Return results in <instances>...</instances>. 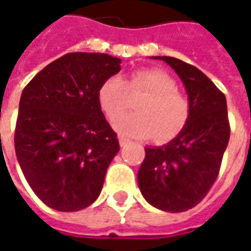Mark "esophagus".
Returning <instances> with one entry per match:
<instances>
[{
	"label": "esophagus",
	"mask_w": 251,
	"mask_h": 251,
	"mask_svg": "<svg viewBox=\"0 0 251 251\" xmlns=\"http://www.w3.org/2000/svg\"><path fill=\"white\" fill-rule=\"evenodd\" d=\"M118 141H120L121 147H126V145L129 144V140H127L126 137H122V136H121L120 138H118Z\"/></svg>",
	"instance_id": "34e87169"
}]
</instances>
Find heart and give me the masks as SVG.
I'll return each mask as SVG.
<instances>
[{"instance_id":"obj_1","label":"heart","mask_w":251,"mask_h":251,"mask_svg":"<svg viewBox=\"0 0 251 251\" xmlns=\"http://www.w3.org/2000/svg\"><path fill=\"white\" fill-rule=\"evenodd\" d=\"M147 93L136 106L138 113L113 121V126L127 137H151L158 140L176 136L189 117V102L167 72L145 68L131 72L127 83L118 75L107 77L99 86L97 98L100 109L109 118H115L127 107L128 93Z\"/></svg>"}]
</instances>
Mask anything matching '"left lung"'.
Returning <instances> with one entry per match:
<instances>
[{"mask_svg":"<svg viewBox=\"0 0 251 251\" xmlns=\"http://www.w3.org/2000/svg\"><path fill=\"white\" fill-rule=\"evenodd\" d=\"M171 66L184 83L189 117L163 147L145 148L138 187L149 204L183 212L199 204L215 183L230 138L225 94L199 68L171 56H154Z\"/></svg>","mask_w":251,"mask_h":251,"instance_id":"1","label":"left lung"}]
</instances>
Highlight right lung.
Returning a JSON list of instances; mask_svg holds the SVG:
<instances>
[{"mask_svg":"<svg viewBox=\"0 0 251 251\" xmlns=\"http://www.w3.org/2000/svg\"><path fill=\"white\" fill-rule=\"evenodd\" d=\"M120 70L118 57L72 52L44 67L21 94L16 156L30 188L53 210H83L102 191L120 144L97 93Z\"/></svg>","mask_w":251,"mask_h":251,"instance_id":"1","label":"right lung"}]
</instances>
